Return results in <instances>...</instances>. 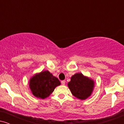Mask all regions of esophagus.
<instances>
[{
	"label": "esophagus",
	"instance_id": "obj_1",
	"mask_svg": "<svg viewBox=\"0 0 124 124\" xmlns=\"http://www.w3.org/2000/svg\"><path fill=\"white\" fill-rule=\"evenodd\" d=\"M61 84H62V85H65V80L61 81Z\"/></svg>",
	"mask_w": 124,
	"mask_h": 124
}]
</instances>
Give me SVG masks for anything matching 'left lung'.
<instances>
[{"instance_id":"1","label":"left lung","mask_w":124,"mask_h":124,"mask_svg":"<svg viewBox=\"0 0 124 124\" xmlns=\"http://www.w3.org/2000/svg\"><path fill=\"white\" fill-rule=\"evenodd\" d=\"M68 87L72 94L81 100H85L91 95L94 87V82L82 73H76L71 78Z\"/></svg>"}]
</instances>
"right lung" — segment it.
Masks as SVG:
<instances>
[{"label": "right lung", "mask_w": 124, "mask_h": 124, "mask_svg": "<svg viewBox=\"0 0 124 124\" xmlns=\"http://www.w3.org/2000/svg\"><path fill=\"white\" fill-rule=\"evenodd\" d=\"M60 85L58 78L48 70L35 75L30 80V87L34 96L42 99L49 96Z\"/></svg>", "instance_id": "obj_1"}]
</instances>
